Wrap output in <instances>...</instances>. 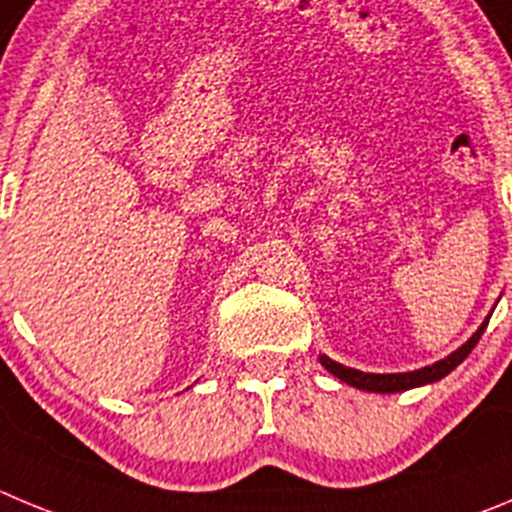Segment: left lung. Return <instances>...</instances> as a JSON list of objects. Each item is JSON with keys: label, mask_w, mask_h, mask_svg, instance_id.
<instances>
[{"label": "left lung", "mask_w": 512, "mask_h": 512, "mask_svg": "<svg viewBox=\"0 0 512 512\" xmlns=\"http://www.w3.org/2000/svg\"><path fill=\"white\" fill-rule=\"evenodd\" d=\"M487 321H490V316H487V319L482 321L480 329L474 331V334L469 336L467 342H464L462 347L457 349V352H451L449 357L439 359V362H434V365L421 367V370H413V372H393V375H375V372H359V370H352V367L339 365V362L329 359V357H326V354H321L319 359H321V365H324L326 370L331 372V375L339 377V380L347 382V385H352V388L367 390V393H403V390L421 388V385H428V382L441 380V377L449 375V372L454 370V367L462 365L464 359H467V354L472 352L474 347H477V342H480V336L485 334Z\"/></svg>", "instance_id": "obj_1"}]
</instances>
